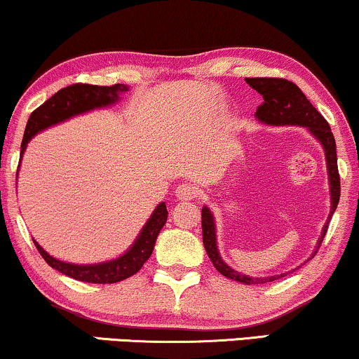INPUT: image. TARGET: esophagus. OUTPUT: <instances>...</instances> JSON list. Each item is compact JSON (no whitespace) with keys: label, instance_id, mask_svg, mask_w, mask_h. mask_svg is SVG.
I'll return each instance as SVG.
<instances>
[{"label":"esophagus","instance_id":"obj_1","mask_svg":"<svg viewBox=\"0 0 359 359\" xmlns=\"http://www.w3.org/2000/svg\"><path fill=\"white\" fill-rule=\"evenodd\" d=\"M175 197L179 201H192L197 197V189L192 184H182L175 189Z\"/></svg>","mask_w":359,"mask_h":359}]
</instances>
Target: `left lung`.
I'll return each mask as SVG.
<instances>
[{
  "instance_id": "obj_1",
  "label": "left lung",
  "mask_w": 359,
  "mask_h": 359,
  "mask_svg": "<svg viewBox=\"0 0 359 359\" xmlns=\"http://www.w3.org/2000/svg\"><path fill=\"white\" fill-rule=\"evenodd\" d=\"M250 88L256 90L257 93L262 95V105L257 107L256 116L259 122L267 125H301L306 127L313 133L314 137L321 142L323 149H325L326 155V165H327V175H330V191H331V210L330 219L334 214L336 207L339 202L341 185H339V172H338V157H336V142L332 137V132L330 125L325 120L319 111L311 105V102L306 98V95L301 92V88L292 81L284 79H245ZM323 227V234L319 237L316 250L311 257L316 256L319 245H321L323 239H325L327 224ZM202 241H204V248L207 250V256L215 269L219 271L226 278L237 280L243 284H264L273 283V280L284 278L286 274H276L269 276V278H252V276H245L243 273L229 267L226 262L222 261L221 254L217 250V239H215V222L214 215L210 212L209 207H202ZM309 257V259H311Z\"/></svg>"
}]
</instances>
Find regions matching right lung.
<instances>
[{"instance_id":"add662e5","label":"right lung","mask_w":359,"mask_h":359,"mask_svg":"<svg viewBox=\"0 0 359 359\" xmlns=\"http://www.w3.org/2000/svg\"><path fill=\"white\" fill-rule=\"evenodd\" d=\"M128 92V86L122 83H115L110 86H98V85H86V83H75L62 88L56 92L53 97L48 98L43 105L38 107L36 110L29 115L27 128H25L23 142H21V157H23L27 144L38 132L56 125L72 116L85 114L93 109H102L109 107L111 103L118 102L120 95ZM167 207L165 204H158L157 209L154 210L150 219L138 234L135 243L123 256L114 259L109 262H100V264H70V262L58 261L51 257L45 249L41 248L36 241H33L36 245L38 252L45 259L53 269L60 271L65 276L76 280L92 284H114L120 280L130 278L137 274L145 264V261L152 256V250L157 241L158 232L162 231L163 224L167 222Z\"/></svg>"}]
</instances>
